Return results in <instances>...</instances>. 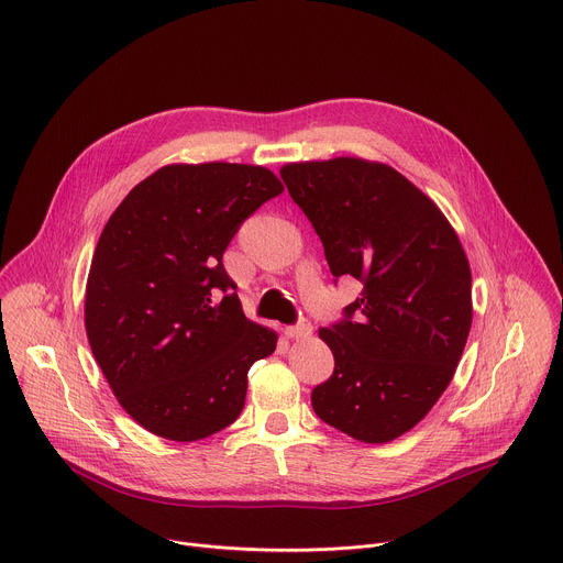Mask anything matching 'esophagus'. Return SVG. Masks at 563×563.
Masks as SVG:
<instances>
[{
  "label": "esophagus",
  "mask_w": 563,
  "mask_h": 563,
  "mask_svg": "<svg viewBox=\"0 0 563 563\" xmlns=\"http://www.w3.org/2000/svg\"><path fill=\"white\" fill-rule=\"evenodd\" d=\"M310 333H313V327H310L308 320H301L286 329V338H290V340H306Z\"/></svg>",
  "instance_id": "obj_1"
}]
</instances>
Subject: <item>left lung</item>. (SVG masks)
<instances>
[{
    "label": "left lung",
    "mask_w": 563,
    "mask_h": 563,
    "mask_svg": "<svg viewBox=\"0 0 563 563\" xmlns=\"http://www.w3.org/2000/svg\"><path fill=\"white\" fill-rule=\"evenodd\" d=\"M282 178L322 239L333 277L362 292L320 338L333 376L310 394L316 413L362 443H389L454 378L472 327L465 250L427 195L385 163H288Z\"/></svg>",
    "instance_id": "obj_1"
}]
</instances>
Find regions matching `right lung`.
I'll return each mask as SVG.
<instances>
[{"instance_id": "1", "label": "right lung", "mask_w": 563, "mask_h": 563, "mask_svg": "<svg viewBox=\"0 0 563 563\" xmlns=\"http://www.w3.org/2000/svg\"><path fill=\"white\" fill-rule=\"evenodd\" d=\"M284 192L260 165H165L109 217L91 260L85 327L96 362L141 427L192 443L232 424L247 371L277 346L250 322L223 253Z\"/></svg>"}]
</instances>
